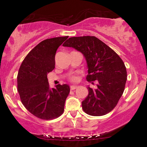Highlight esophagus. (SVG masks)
Returning <instances> with one entry per match:
<instances>
[{
  "mask_svg": "<svg viewBox=\"0 0 147 147\" xmlns=\"http://www.w3.org/2000/svg\"><path fill=\"white\" fill-rule=\"evenodd\" d=\"M78 88V86H71L70 89H71V90H74L77 89Z\"/></svg>",
  "mask_w": 147,
  "mask_h": 147,
  "instance_id": "esophagus-1",
  "label": "esophagus"
}]
</instances>
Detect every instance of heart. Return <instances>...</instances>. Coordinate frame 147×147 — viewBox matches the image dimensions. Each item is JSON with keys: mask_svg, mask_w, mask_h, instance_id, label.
<instances>
[{"mask_svg": "<svg viewBox=\"0 0 147 147\" xmlns=\"http://www.w3.org/2000/svg\"><path fill=\"white\" fill-rule=\"evenodd\" d=\"M69 80L72 82H76L78 80V76H76L75 75L71 76V77L69 78Z\"/></svg>", "mask_w": 147, "mask_h": 147, "instance_id": "obj_1", "label": "heart"}]
</instances>
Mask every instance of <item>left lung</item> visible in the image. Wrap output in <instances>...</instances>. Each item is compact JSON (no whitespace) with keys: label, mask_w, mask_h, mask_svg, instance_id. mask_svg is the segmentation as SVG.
Wrapping results in <instances>:
<instances>
[{"label":"left lung","mask_w":147,"mask_h":147,"mask_svg":"<svg viewBox=\"0 0 147 147\" xmlns=\"http://www.w3.org/2000/svg\"><path fill=\"white\" fill-rule=\"evenodd\" d=\"M63 47L81 52L88 65L87 81L96 89L88 87V96L82 102L83 110L94 116L105 115L117 105L123 94L127 72L123 61L111 48L94 36L70 37Z\"/></svg>","instance_id":"obj_1"}]
</instances>
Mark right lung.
<instances>
[{"label":"right lung","mask_w":147,"mask_h":147,"mask_svg":"<svg viewBox=\"0 0 147 147\" xmlns=\"http://www.w3.org/2000/svg\"><path fill=\"white\" fill-rule=\"evenodd\" d=\"M68 38L44 40L26 56L17 76V90L22 104L28 111L43 120H52L63 113L70 88L67 84L50 88L47 74L55 68L58 47Z\"/></svg>","instance_id":"right-lung-1"}]
</instances>
